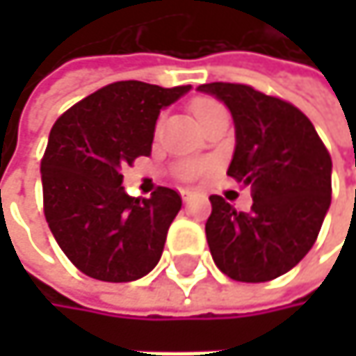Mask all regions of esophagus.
Instances as JSON below:
<instances>
[{"instance_id": "34e87169", "label": "esophagus", "mask_w": 356, "mask_h": 356, "mask_svg": "<svg viewBox=\"0 0 356 356\" xmlns=\"http://www.w3.org/2000/svg\"><path fill=\"white\" fill-rule=\"evenodd\" d=\"M181 197H183V202H185V204H191V202H193V200L197 197V193H193V191H187V189H183V191H181Z\"/></svg>"}]
</instances>
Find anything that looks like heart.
<instances>
[{"instance_id": "obj_1", "label": "heart", "mask_w": 356, "mask_h": 356, "mask_svg": "<svg viewBox=\"0 0 356 356\" xmlns=\"http://www.w3.org/2000/svg\"><path fill=\"white\" fill-rule=\"evenodd\" d=\"M191 113H193L195 121L202 125V123H206L208 119H212L214 115L225 113V107L218 105V103L212 101V99H195V101L191 103ZM202 169H204V167H202L200 163H183V165L179 167V175L185 179L195 177Z\"/></svg>"}]
</instances>
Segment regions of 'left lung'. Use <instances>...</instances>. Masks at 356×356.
I'll list each match as a JSON object with an SVG mask.
<instances>
[{"label":"left lung","instance_id":"left-lung-1","mask_svg":"<svg viewBox=\"0 0 356 356\" xmlns=\"http://www.w3.org/2000/svg\"><path fill=\"white\" fill-rule=\"evenodd\" d=\"M200 92L222 101L235 123L227 175L251 185L253 206L237 212L210 195L206 239L214 264L239 282H266L314 248L332 200V159L314 123L291 103L245 84L212 82Z\"/></svg>","mask_w":356,"mask_h":356}]
</instances>
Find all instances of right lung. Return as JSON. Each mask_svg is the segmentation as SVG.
I'll list each match as a JSON object with an SVG mask.
<instances>
[{
    "label": "right lung",
    "instance_id": "add662e5",
    "mask_svg": "<svg viewBox=\"0 0 356 356\" xmlns=\"http://www.w3.org/2000/svg\"><path fill=\"white\" fill-rule=\"evenodd\" d=\"M189 90L113 82L51 127L40 161L44 218L61 251L86 276L131 282L159 264L181 195L159 187L150 197H131L121 169L150 156L161 108Z\"/></svg>",
    "mask_w": 356,
    "mask_h": 356
}]
</instances>
